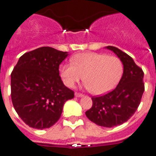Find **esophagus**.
I'll return each mask as SVG.
<instances>
[{"label": "esophagus", "instance_id": "1", "mask_svg": "<svg viewBox=\"0 0 156 156\" xmlns=\"http://www.w3.org/2000/svg\"><path fill=\"white\" fill-rule=\"evenodd\" d=\"M74 95H75L76 97H82V96H83V94H81V93H78V92H75Z\"/></svg>", "mask_w": 156, "mask_h": 156}]
</instances>
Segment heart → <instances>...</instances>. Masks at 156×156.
<instances>
[{
  "instance_id": "obj_1",
  "label": "heart",
  "mask_w": 156,
  "mask_h": 156,
  "mask_svg": "<svg viewBox=\"0 0 156 156\" xmlns=\"http://www.w3.org/2000/svg\"><path fill=\"white\" fill-rule=\"evenodd\" d=\"M72 64L60 67L61 77L68 87L83 81L95 95L113 90L122 78L123 65L118 57L98 53H82L71 58Z\"/></svg>"
}]
</instances>
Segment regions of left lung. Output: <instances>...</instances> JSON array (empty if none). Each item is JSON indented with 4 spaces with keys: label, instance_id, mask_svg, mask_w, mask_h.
<instances>
[{
    "label": "left lung",
    "instance_id": "left-lung-1",
    "mask_svg": "<svg viewBox=\"0 0 156 156\" xmlns=\"http://www.w3.org/2000/svg\"><path fill=\"white\" fill-rule=\"evenodd\" d=\"M122 61L123 74L115 89L102 96L92 97L93 105L86 111L91 122L113 127L126 122L141 102L144 91V71L128 54L115 46H107Z\"/></svg>",
    "mask_w": 156,
    "mask_h": 156
}]
</instances>
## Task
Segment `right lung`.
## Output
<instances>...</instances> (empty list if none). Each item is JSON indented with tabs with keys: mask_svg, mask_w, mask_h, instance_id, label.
Returning <instances> with one entry per match:
<instances>
[{
	"mask_svg": "<svg viewBox=\"0 0 156 156\" xmlns=\"http://www.w3.org/2000/svg\"><path fill=\"white\" fill-rule=\"evenodd\" d=\"M67 52L44 46L19 58L11 73V98L15 111L28 126L45 129L58 122L74 92L63 84L59 65Z\"/></svg>",
	"mask_w": 156,
	"mask_h": 156,
	"instance_id": "right-lung-1",
	"label": "right lung"
}]
</instances>
